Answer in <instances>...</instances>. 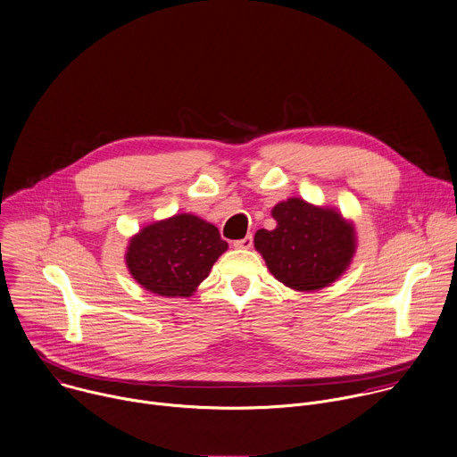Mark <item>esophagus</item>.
Returning <instances> with one entry per match:
<instances>
[{
    "instance_id": "esophagus-1",
    "label": "esophagus",
    "mask_w": 457,
    "mask_h": 457,
    "mask_svg": "<svg viewBox=\"0 0 457 457\" xmlns=\"http://www.w3.org/2000/svg\"><path fill=\"white\" fill-rule=\"evenodd\" d=\"M252 243H253V237H252V236H246V237H243V239L234 241V248H237V250H248V248H252Z\"/></svg>"
}]
</instances>
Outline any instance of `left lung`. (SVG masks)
Wrapping results in <instances>:
<instances>
[{
	"instance_id": "obj_1",
	"label": "left lung",
	"mask_w": 457,
	"mask_h": 457,
	"mask_svg": "<svg viewBox=\"0 0 457 457\" xmlns=\"http://www.w3.org/2000/svg\"><path fill=\"white\" fill-rule=\"evenodd\" d=\"M273 230H257L253 246L270 273L295 292H317L333 285L356 252L351 220L328 205L288 198L271 209Z\"/></svg>"
}]
</instances>
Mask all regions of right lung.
Returning a JSON list of instances; mask_svg holds the SVG:
<instances>
[{
  "mask_svg": "<svg viewBox=\"0 0 457 457\" xmlns=\"http://www.w3.org/2000/svg\"><path fill=\"white\" fill-rule=\"evenodd\" d=\"M228 243L200 216L184 212L144 225L128 241L131 278L160 297H191Z\"/></svg>",
  "mask_w": 457,
  "mask_h": 457,
  "instance_id": "1",
  "label": "right lung"
}]
</instances>
